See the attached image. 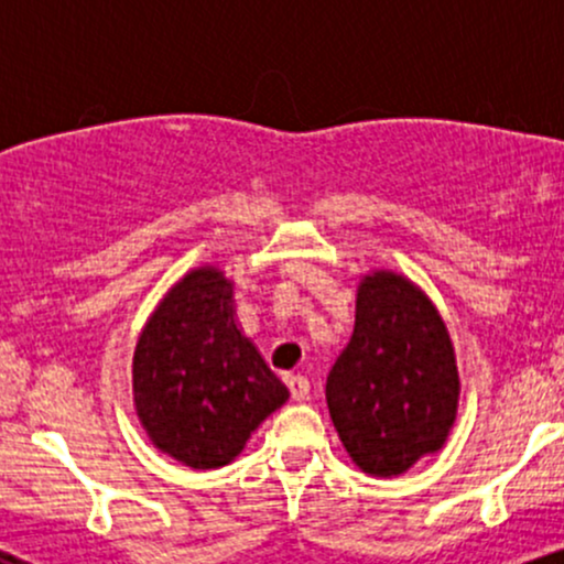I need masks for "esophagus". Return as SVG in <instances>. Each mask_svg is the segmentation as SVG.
I'll use <instances>...</instances> for the list:
<instances>
[{
	"label": "esophagus",
	"instance_id": "1",
	"mask_svg": "<svg viewBox=\"0 0 564 564\" xmlns=\"http://www.w3.org/2000/svg\"><path fill=\"white\" fill-rule=\"evenodd\" d=\"M286 384H289V392H291V398H294V400H307L310 398V381L304 377H294V373H291V377H286Z\"/></svg>",
	"mask_w": 564,
	"mask_h": 564
}]
</instances>
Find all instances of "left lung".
<instances>
[{"label":"left lung","mask_w":564,"mask_h":564,"mask_svg":"<svg viewBox=\"0 0 564 564\" xmlns=\"http://www.w3.org/2000/svg\"><path fill=\"white\" fill-rule=\"evenodd\" d=\"M332 422L352 462L394 477L443 448L458 371L435 304L394 273L364 278L355 332L326 379Z\"/></svg>","instance_id":"left-lung-1"}]
</instances>
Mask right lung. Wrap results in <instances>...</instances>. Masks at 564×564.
<instances>
[{"mask_svg": "<svg viewBox=\"0 0 564 564\" xmlns=\"http://www.w3.org/2000/svg\"><path fill=\"white\" fill-rule=\"evenodd\" d=\"M134 405L161 451L193 469L225 467L289 390L232 318V283L215 268L187 273L142 328Z\"/></svg>", "mask_w": 564, "mask_h": 564, "instance_id": "1", "label": "right lung"}]
</instances>
